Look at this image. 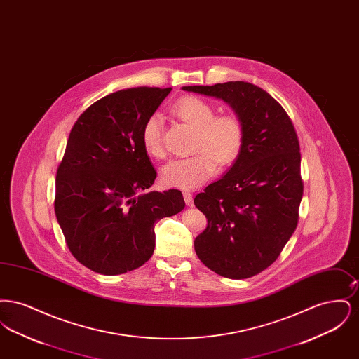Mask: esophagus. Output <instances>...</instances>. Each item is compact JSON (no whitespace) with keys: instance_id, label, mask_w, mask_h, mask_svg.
<instances>
[{"instance_id":"1","label":"esophagus","mask_w":359,"mask_h":359,"mask_svg":"<svg viewBox=\"0 0 359 359\" xmlns=\"http://www.w3.org/2000/svg\"><path fill=\"white\" fill-rule=\"evenodd\" d=\"M183 198H184V202L187 205H192V194L189 191H184L183 192Z\"/></svg>"}]
</instances>
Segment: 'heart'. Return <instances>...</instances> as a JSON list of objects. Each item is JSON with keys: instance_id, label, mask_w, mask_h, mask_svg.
<instances>
[{"instance_id": "b5f03b06", "label": "heart", "mask_w": 359, "mask_h": 359, "mask_svg": "<svg viewBox=\"0 0 359 359\" xmlns=\"http://www.w3.org/2000/svg\"><path fill=\"white\" fill-rule=\"evenodd\" d=\"M172 113L196 128L192 149L195 154L170 161L161 171L167 187L192 189L208 180L218 168L231 165L243 148L245 123L236 113L215 116L211 103L187 95L173 103ZM141 141L147 154L154 158L165 156L163 145V118L151 114L141 128Z\"/></svg>"}]
</instances>
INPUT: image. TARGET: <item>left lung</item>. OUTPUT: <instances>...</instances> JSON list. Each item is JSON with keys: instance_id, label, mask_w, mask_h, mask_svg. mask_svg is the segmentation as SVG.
I'll return each instance as SVG.
<instances>
[{"instance_id": "left-lung-1", "label": "left lung", "mask_w": 359, "mask_h": 359, "mask_svg": "<svg viewBox=\"0 0 359 359\" xmlns=\"http://www.w3.org/2000/svg\"><path fill=\"white\" fill-rule=\"evenodd\" d=\"M183 90L223 100L245 123L234 165L194 199L207 218L194 243L212 272L237 280L253 277L273 264L299 222L303 179L294 126L284 107L253 83Z\"/></svg>"}]
</instances>
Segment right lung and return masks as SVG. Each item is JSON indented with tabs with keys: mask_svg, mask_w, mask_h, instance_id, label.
<instances>
[{
	"mask_svg": "<svg viewBox=\"0 0 359 359\" xmlns=\"http://www.w3.org/2000/svg\"><path fill=\"white\" fill-rule=\"evenodd\" d=\"M171 87L109 94L74 123L56 172L55 214L69 252L97 273H126L154 250V224L184 208L179 189L148 191L157 176L141 128Z\"/></svg>",
	"mask_w": 359,
	"mask_h": 359,
	"instance_id": "obj_1",
	"label": "right lung"
}]
</instances>
